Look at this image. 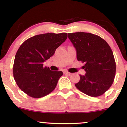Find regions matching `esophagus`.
Segmentation results:
<instances>
[{
    "mask_svg": "<svg viewBox=\"0 0 127 127\" xmlns=\"http://www.w3.org/2000/svg\"><path fill=\"white\" fill-rule=\"evenodd\" d=\"M63 74H64V75H68V76L72 75V73H71L68 72H66V71H64V72H63Z\"/></svg>",
    "mask_w": 127,
    "mask_h": 127,
    "instance_id": "obj_1",
    "label": "esophagus"
}]
</instances>
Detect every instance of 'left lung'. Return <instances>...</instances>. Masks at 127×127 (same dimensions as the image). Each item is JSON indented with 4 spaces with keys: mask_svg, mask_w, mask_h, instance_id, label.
<instances>
[{
    "mask_svg": "<svg viewBox=\"0 0 127 127\" xmlns=\"http://www.w3.org/2000/svg\"><path fill=\"white\" fill-rule=\"evenodd\" d=\"M76 49L77 60L85 63V75H80L76 87L91 97L103 95L113 84L116 63L110 46L100 36L85 32L68 33Z\"/></svg>",
    "mask_w": 127,
    "mask_h": 127,
    "instance_id": "8db88e82",
    "label": "left lung"
}]
</instances>
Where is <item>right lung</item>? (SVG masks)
Masks as SVG:
<instances>
[{
    "label": "right lung",
    "instance_id": "add662e5",
    "mask_svg": "<svg viewBox=\"0 0 127 127\" xmlns=\"http://www.w3.org/2000/svg\"><path fill=\"white\" fill-rule=\"evenodd\" d=\"M67 37V33L37 34L20 46L14 60L13 75L17 85L26 94L41 98L54 91L63 73L43 67V63L54 54Z\"/></svg>",
    "mask_w": 127,
    "mask_h": 127
}]
</instances>
